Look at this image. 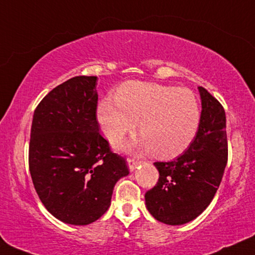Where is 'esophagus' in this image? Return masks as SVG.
Returning <instances> with one entry per match:
<instances>
[{
    "label": "esophagus",
    "mask_w": 255,
    "mask_h": 255,
    "mask_svg": "<svg viewBox=\"0 0 255 255\" xmlns=\"http://www.w3.org/2000/svg\"><path fill=\"white\" fill-rule=\"evenodd\" d=\"M127 162H128V167H129L130 172H133V170L136 169V167L140 165V161L135 160L134 157H128Z\"/></svg>",
    "instance_id": "1"
}]
</instances>
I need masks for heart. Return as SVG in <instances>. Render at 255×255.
Listing matches in <instances>:
<instances>
[{"instance_id":"heart-1","label":"heart","mask_w":255,"mask_h":255,"mask_svg":"<svg viewBox=\"0 0 255 255\" xmlns=\"http://www.w3.org/2000/svg\"><path fill=\"white\" fill-rule=\"evenodd\" d=\"M98 108L101 130L113 143L136 127L138 146L160 157H174L191 146L201 121V107L192 90L154 82L130 81Z\"/></svg>"}]
</instances>
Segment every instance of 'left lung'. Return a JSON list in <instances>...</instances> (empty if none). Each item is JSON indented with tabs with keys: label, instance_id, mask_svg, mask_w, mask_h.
<instances>
[{
	"label": "left lung",
	"instance_id": "8db88e82",
	"mask_svg": "<svg viewBox=\"0 0 255 255\" xmlns=\"http://www.w3.org/2000/svg\"><path fill=\"white\" fill-rule=\"evenodd\" d=\"M199 92L202 111L195 138L178 159L154 162L159 180L144 195L149 213L167 225L199 217L213 200L227 165L225 109L204 87Z\"/></svg>",
	"mask_w": 255,
	"mask_h": 255
}]
</instances>
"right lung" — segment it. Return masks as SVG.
<instances>
[{
  "mask_svg": "<svg viewBox=\"0 0 255 255\" xmlns=\"http://www.w3.org/2000/svg\"><path fill=\"white\" fill-rule=\"evenodd\" d=\"M96 76H75L50 90L34 112L29 170L44 207L59 220L88 225L106 213L115 183L129 174L96 119Z\"/></svg>",
  "mask_w": 255,
  "mask_h": 255,
  "instance_id": "1",
  "label": "right lung"
}]
</instances>
